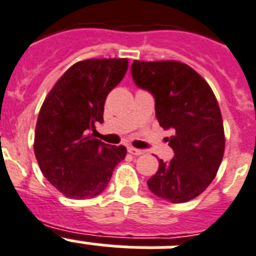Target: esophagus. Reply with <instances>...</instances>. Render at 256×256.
Masks as SVG:
<instances>
[{
    "label": "esophagus",
    "instance_id": "1",
    "mask_svg": "<svg viewBox=\"0 0 256 256\" xmlns=\"http://www.w3.org/2000/svg\"><path fill=\"white\" fill-rule=\"evenodd\" d=\"M128 154H134V156H139V154H144V151H143V150H138V148H134V147H128Z\"/></svg>",
    "mask_w": 256,
    "mask_h": 256
}]
</instances>
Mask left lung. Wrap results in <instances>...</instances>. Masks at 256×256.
<instances>
[{
    "label": "left lung",
    "instance_id": "8db88e82",
    "mask_svg": "<svg viewBox=\"0 0 256 256\" xmlns=\"http://www.w3.org/2000/svg\"><path fill=\"white\" fill-rule=\"evenodd\" d=\"M132 74L135 84L154 95L161 128L174 132L169 138L174 158L158 160L148 188L170 203L191 200L214 181L224 156V124L214 91L178 61H134Z\"/></svg>",
    "mask_w": 256,
    "mask_h": 256
}]
</instances>
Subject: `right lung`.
Segmentation results:
<instances>
[{
	"label": "right lung",
	"instance_id": "obj_1",
	"mask_svg": "<svg viewBox=\"0 0 256 256\" xmlns=\"http://www.w3.org/2000/svg\"><path fill=\"white\" fill-rule=\"evenodd\" d=\"M128 58L79 61L57 80L42 105L34 151L44 177L72 199H90L105 190L124 146L105 144L90 134L102 124L109 92L124 79Z\"/></svg>",
	"mask_w": 256,
	"mask_h": 256
}]
</instances>
